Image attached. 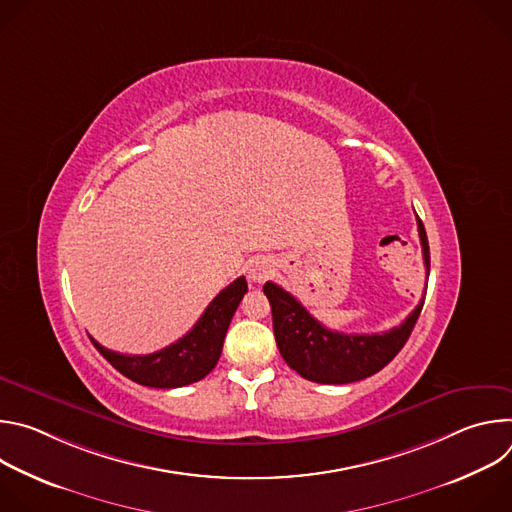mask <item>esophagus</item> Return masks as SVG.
I'll use <instances>...</instances> for the list:
<instances>
[{"label":"esophagus","instance_id":"esophagus-1","mask_svg":"<svg viewBox=\"0 0 512 512\" xmlns=\"http://www.w3.org/2000/svg\"><path fill=\"white\" fill-rule=\"evenodd\" d=\"M273 273V265L269 259H255L249 265V279L255 283H263Z\"/></svg>","mask_w":512,"mask_h":512}]
</instances>
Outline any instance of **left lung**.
Segmentation results:
<instances>
[{"mask_svg": "<svg viewBox=\"0 0 512 512\" xmlns=\"http://www.w3.org/2000/svg\"><path fill=\"white\" fill-rule=\"evenodd\" d=\"M417 231L429 277V243L419 216ZM263 294L271 304L275 342L283 360L304 379L322 385H346L362 381L387 367L405 346L425 300L423 296L419 306L389 332L342 334L322 326L277 283L267 281L263 285Z\"/></svg>", "mask_w": 512, "mask_h": 512, "instance_id": "1", "label": "left lung"}]
</instances>
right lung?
Here are the masks:
<instances>
[{"mask_svg": "<svg viewBox=\"0 0 512 512\" xmlns=\"http://www.w3.org/2000/svg\"><path fill=\"white\" fill-rule=\"evenodd\" d=\"M245 294L247 279L239 277L208 304L186 336L152 354H121L91 340L107 362L133 383L154 389L184 387L204 379L216 367L229 324Z\"/></svg>", "mask_w": 512, "mask_h": 512, "instance_id": "add662e5", "label": "right lung"}]
</instances>
